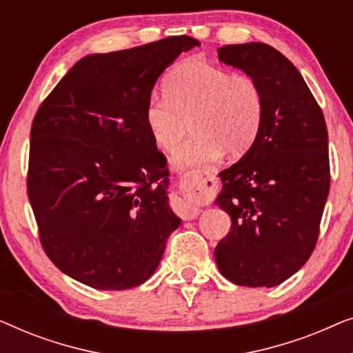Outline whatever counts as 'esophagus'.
I'll use <instances>...</instances> for the list:
<instances>
[{
    "mask_svg": "<svg viewBox=\"0 0 353 353\" xmlns=\"http://www.w3.org/2000/svg\"><path fill=\"white\" fill-rule=\"evenodd\" d=\"M209 178L202 172H186L180 178V197L173 201V209L183 220H192L201 214V199L205 194Z\"/></svg>",
    "mask_w": 353,
    "mask_h": 353,
    "instance_id": "esophagus-1",
    "label": "esophagus"
}]
</instances>
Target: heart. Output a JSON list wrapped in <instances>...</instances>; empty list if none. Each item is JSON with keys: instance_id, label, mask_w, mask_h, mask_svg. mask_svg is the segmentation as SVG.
<instances>
[{"instance_id": "obj_1", "label": "heart", "mask_w": 353, "mask_h": 353, "mask_svg": "<svg viewBox=\"0 0 353 353\" xmlns=\"http://www.w3.org/2000/svg\"><path fill=\"white\" fill-rule=\"evenodd\" d=\"M163 91V96L152 94L144 108V122L156 146L172 151L190 120L196 132L173 154L175 165L216 162L225 149L239 156L257 138L263 94L252 77L190 59L168 72Z\"/></svg>"}]
</instances>
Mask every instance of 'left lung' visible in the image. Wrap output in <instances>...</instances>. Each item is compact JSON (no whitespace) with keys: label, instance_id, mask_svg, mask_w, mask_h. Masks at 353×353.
<instances>
[{"label":"left lung","instance_id":"1","mask_svg":"<svg viewBox=\"0 0 353 353\" xmlns=\"http://www.w3.org/2000/svg\"><path fill=\"white\" fill-rule=\"evenodd\" d=\"M219 59L245 72L263 94L257 138L220 173L215 204L231 230L215 248L220 273L248 288H273L315 249L330 192L327 130L316 99L291 61L265 43L226 45Z\"/></svg>","mask_w":353,"mask_h":353}]
</instances>
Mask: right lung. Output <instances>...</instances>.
Returning <instances> with one entry per match:
<instances>
[{
    "instance_id": "add662e5",
    "label": "right lung",
    "mask_w": 353,
    "mask_h": 353,
    "mask_svg": "<svg viewBox=\"0 0 353 353\" xmlns=\"http://www.w3.org/2000/svg\"><path fill=\"white\" fill-rule=\"evenodd\" d=\"M196 46L180 35L81 57L37 110L27 194L40 243L86 286L123 291L148 281L181 223L144 108L159 75Z\"/></svg>"
}]
</instances>
